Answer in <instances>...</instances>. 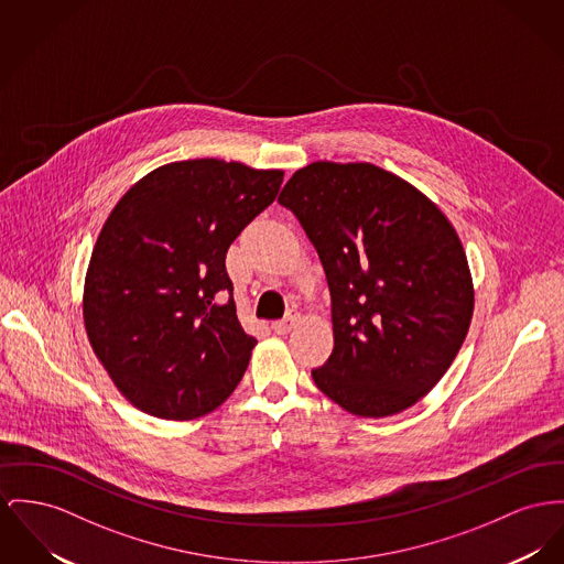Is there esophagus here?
<instances>
[{
    "label": "esophagus",
    "instance_id": "34e87169",
    "mask_svg": "<svg viewBox=\"0 0 564 564\" xmlns=\"http://www.w3.org/2000/svg\"><path fill=\"white\" fill-rule=\"evenodd\" d=\"M295 323H297V316H295V314H289V316H284L282 321H273V323H271V329H273L275 334L284 336V334H289V332L295 327Z\"/></svg>",
    "mask_w": 564,
    "mask_h": 564
}]
</instances>
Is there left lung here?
Instances as JSON below:
<instances>
[{"mask_svg": "<svg viewBox=\"0 0 564 564\" xmlns=\"http://www.w3.org/2000/svg\"><path fill=\"white\" fill-rule=\"evenodd\" d=\"M278 203L312 241L332 293L334 352L316 387L359 416L419 402L449 370L473 318L464 248L419 189L368 162H314Z\"/></svg>", "mask_w": 564, "mask_h": 564, "instance_id": "8db88e82", "label": "left lung"}]
</instances>
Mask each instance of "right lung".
<instances>
[{
  "label": "right lung",
  "mask_w": 564,
  "mask_h": 564,
  "mask_svg": "<svg viewBox=\"0 0 564 564\" xmlns=\"http://www.w3.org/2000/svg\"><path fill=\"white\" fill-rule=\"evenodd\" d=\"M282 180L239 162L184 160L115 205L91 252L83 316L96 357L139 411L196 419L239 384L257 339L237 318L226 252Z\"/></svg>",
  "instance_id": "add662e5"
}]
</instances>
